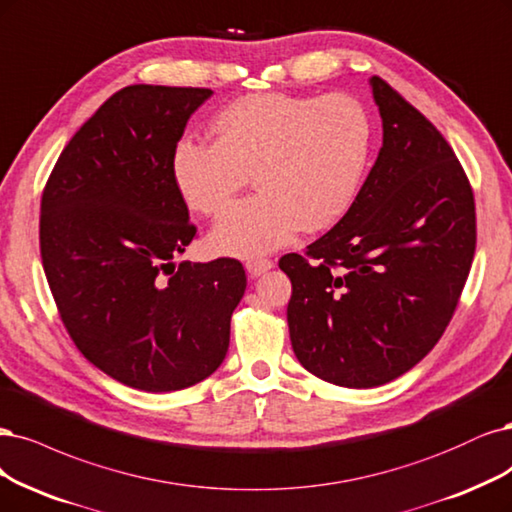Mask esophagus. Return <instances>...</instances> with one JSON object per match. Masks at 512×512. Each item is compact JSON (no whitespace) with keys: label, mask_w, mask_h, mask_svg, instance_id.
I'll list each match as a JSON object with an SVG mask.
<instances>
[{"label":"esophagus","mask_w":512,"mask_h":512,"mask_svg":"<svg viewBox=\"0 0 512 512\" xmlns=\"http://www.w3.org/2000/svg\"><path fill=\"white\" fill-rule=\"evenodd\" d=\"M245 269H248L250 275L258 277V275L273 269V260H269V258H252V260L245 262Z\"/></svg>","instance_id":"obj_1"}]
</instances>
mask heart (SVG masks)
<instances>
[{"mask_svg": "<svg viewBox=\"0 0 512 512\" xmlns=\"http://www.w3.org/2000/svg\"><path fill=\"white\" fill-rule=\"evenodd\" d=\"M214 144L184 137L171 154L182 199L203 216H220L209 237L220 254L250 258L290 243L296 233L324 231L354 203L370 152V118L343 93L303 97L256 93L235 99L209 125Z\"/></svg>", "mask_w": 512, "mask_h": 512, "instance_id": "obj_1", "label": "heart"}]
</instances>
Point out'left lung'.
<instances>
[{
    "mask_svg": "<svg viewBox=\"0 0 512 512\" xmlns=\"http://www.w3.org/2000/svg\"><path fill=\"white\" fill-rule=\"evenodd\" d=\"M383 146L356 201L305 254H286L292 349L309 373L377 387L443 337L477 248L468 175L447 139L379 76Z\"/></svg>",
    "mask_w": 512,
    "mask_h": 512,
    "instance_id": "obj_1",
    "label": "left lung"
}]
</instances>
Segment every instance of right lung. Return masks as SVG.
Here are the masks:
<instances>
[{
	"mask_svg": "<svg viewBox=\"0 0 512 512\" xmlns=\"http://www.w3.org/2000/svg\"><path fill=\"white\" fill-rule=\"evenodd\" d=\"M209 88H120L69 139L42 192L40 254L80 354L144 392L209 377L245 292L235 258L180 262L197 226L171 154Z\"/></svg>",
	"mask_w": 512,
	"mask_h": 512,
	"instance_id": "obj_1",
	"label": "right lung"
}]
</instances>
